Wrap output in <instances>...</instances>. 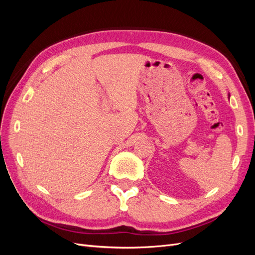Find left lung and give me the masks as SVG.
I'll return each mask as SVG.
<instances>
[{
    "mask_svg": "<svg viewBox=\"0 0 255 255\" xmlns=\"http://www.w3.org/2000/svg\"><path fill=\"white\" fill-rule=\"evenodd\" d=\"M229 97H230V94H229Z\"/></svg>",
    "mask_w": 255,
    "mask_h": 255,
    "instance_id": "8db88e82",
    "label": "left lung"
}]
</instances>
